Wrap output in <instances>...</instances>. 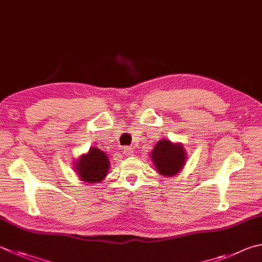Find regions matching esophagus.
Segmentation results:
<instances>
[{
	"label": "esophagus",
	"instance_id": "obj_1",
	"mask_svg": "<svg viewBox=\"0 0 262 262\" xmlns=\"http://www.w3.org/2000/svg\"><path fill=\"white\" fill-rule=\"evenodd\" d=\"M122 154L125 155L126 157H132L133 155H134V151H133V147L126 146V147H123V150H122Z\"/></svg>",
	"mask_w": 262,
	"mask_h": 262
}]
</instances>
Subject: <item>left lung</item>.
Segmentation results:
<instances>
[{"label":"left lung","instance_id":"1","mask_svg":"<svg viewBox=\"0 0 262 262\" xmlns=\"http://www.w3.org/2000/svg\"><path fill=\"white\" fill-rule=\"evenodd\" d=\"M150 157L157 172L166 178L177 177L187 163V151L183 144L167 139L157 142Z\"/></svg>","mask_w":262,"mask_h":262}]
</instances>
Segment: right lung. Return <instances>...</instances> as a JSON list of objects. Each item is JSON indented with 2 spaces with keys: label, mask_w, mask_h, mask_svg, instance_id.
Returning a JSON list of instances; mask_svg holds the SVG:
<instances>
[{
  "label": "right lung",
  "mask_w": 262,
  "mask_h": 262,
  "mask_svg": "<svg viewBox=\"0 0 262 262\" xmlns=\"http://www.w3.org/2000/svg\"><path fill=\"white\" fill-rule=\"evenodd\" d=\"M73 168L82 182L99 183L106 178L110 169V160L104 151L98 147H90L87 154L81 155L75 160Z\"/></svg>",
  "instance_id": "add662e5"
}]
</instances>
